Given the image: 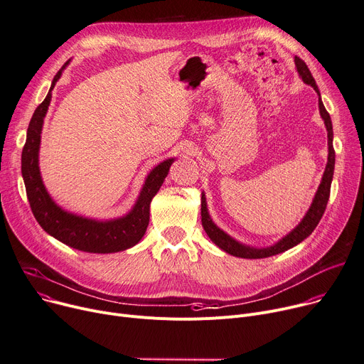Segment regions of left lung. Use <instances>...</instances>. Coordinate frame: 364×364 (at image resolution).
Masks as SVG:
<instances>
[{
    "mask_svg": "<svg viewBox=\"0 0 364 364\" xmlns=\"http://www.w3.org/2000/svg\"><path fill=\"white\" fill-rule=\"evenodd\" d=\"M294 63L297 67V71L301 77V80L306 82V85H311L318 96H319V112L321 117L325 121V127L328 131V163L325 167V173L322 178V182L318 188V192L314 198V203L307 211V214L304 215V218L301 220L300 225L290 233L287 235L284 239L279 240L278 243H275L274 246L269 247H264V249H257V247H249L245 245H240L239 242H236L235 239H232L229 235H226L223 230H220L214 223L211 221L208 211H207V203L204 198V193L201 197V221H203V228L205 230V233L208 235V237L218 246L221 247L225 252L233 255V257H239V258H247V259H259V258H268L277 254H282L284 250L299 245L301 240H304L307 236H309L315 228L318 226L319 220L322 218L328 200H329V193H331V182H332V176H333V166H335V150L332 146V138H333V132H332V122H331V117L326 112L322 100H321V93L318 90L316 81L314 78V75L311 74V70L307 68L306 63L303 60H300L299 57H294Z\"/></svg>",
    "mask_w": 364,
    "mask_h": 364,
    "instance_id": "left-lung-1",
    "label": "left lung"
}]
</instances>
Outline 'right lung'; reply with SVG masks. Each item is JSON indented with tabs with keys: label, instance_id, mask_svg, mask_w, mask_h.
<instances>
[{
	"label": "right lung",
	"instance_id": "add662e5",
	"mask_svg": "<svg viewBox=\"0 0 364 364\" xmlns=\"http://www.w3.org/2000/svg\"><path fill=\"white\" fill-rule=\"evenodd\" d=\"M67 64L68 61L53 77L49 93L36 107L29 128H27L26 144L21 151V175L24 179L27 200H29L32 213L41 228L60 242L90 254L119 252V250L134 246L144 236L150 220V203L167 176L173 159H167L154 167L146 181L135 207L122 218L96 221L65 213L55 205L41 179L38 153L43 118L52 97L50 92Z\"/></svg>",
	"mask_w": 364,
	"mask_h": 364
}]
</instances>
